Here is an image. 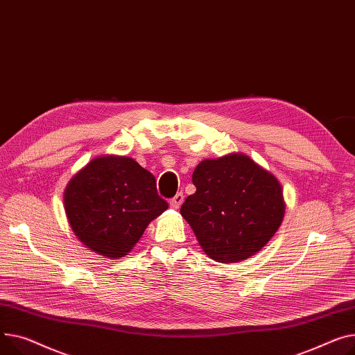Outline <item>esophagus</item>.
I'll return each mask as SVG.
<instances>
[{"mask_svg":"<svg viewBox=\"0 0 355 355\" xmlns=\"http://www.w3.org/2000/svg\"><path fill=\"white\" fill-rule=\"evenodd\" d=\"M182 201H184V196H182V193H178V194H175V196L170 200V207L174 208V209H177V208H180V205L182 204Z\"/></svg>","mask_w":355,"mask_h":355,"instance_id":"1","label":"esophagus"}]
</instances>
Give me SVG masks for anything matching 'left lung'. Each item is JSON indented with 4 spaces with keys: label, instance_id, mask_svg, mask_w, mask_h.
Listing matches in <instances>:
<instances>
[{
    "label": "left lung",
    "instance_id": "left-lung-1",
    "mask_svg": "<svg viewBox=\"0 0 355 355\" xmlns=\"http://www.w3.org/2000/svg\"><path fill=\"white\" fill-rule=\"evenodd\" d=\"M193 184L197 191L187 197L180 212L214 261L235 264L255 255L284 220L278 178L245 154L201 161Z\"/></svg>",
    "mask_w": 355,
    "mask_h": 355
}]
</instances>
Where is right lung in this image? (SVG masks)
I'll list each match as a JSON object with an SVG mask.
<instances>
[{
	"label": "right lung",
	"mask_w": 355,
	"mask_h": 355,
	"mask_svg": "<svg viewBox=\"0 0 355 355\" xmlns=\"http://www.w3.org/2000/svg\"><path fill=\"white\" fill-rule=\"evenodd\" d=\"M167 208L154 175L125 155L91 159L64 191L65 216L78 241L110 259L128 255Z\"/></svg>",
	"instance_id": "1"
}]
</instances>
